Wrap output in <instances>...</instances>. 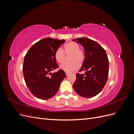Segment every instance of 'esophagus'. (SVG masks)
Segmentation results:
<instances>
[{"label":"esophagus","instance_id":"1","mask_svg":"<svg viewBox=\"0 0 134 134\" xmlns=\"http://www.w3.org/2000/svg\"><path fill=\"white\" fill-rule=\"evenodd\" d=\"M65 74L66 75V76H68L69 74V72L68 71H65Z\"/></svg>","mask_w":134,"mask_h":134}]
</instances>
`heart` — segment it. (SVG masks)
I'll list each match as a JSON object with an SVG mask.
<instances>
[{
    "label": "heart",
    "mask_w": 134,
    "mask_h": 134,
    "mask_svg": "<svg viewBox=\"0 0 134 134\" xmlns=\"http://www.w3.org/2000/svg\"><path fill=\"white\" fill-rule=\"evenodd\" d=\"M79 44L75 42L70 41L64 45L63 49L58 48L55 52V59L60 64H63L66 60V56H69V62L65 63L60 68L65 71H72L78 69L85 60V53L83 50L79 48Z\"/></svg>",
    "instance_id": "1"
}]
</instances>
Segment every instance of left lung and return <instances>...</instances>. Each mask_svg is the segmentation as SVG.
<instances>
[{
  "label": "left lung",
  "mask_w": 134,
  "mask_h": 134,
  "mask_svg": "<svg viewBox=\"0 0 134 134\" xmlns=\"http://www.w3.org/2000/svg\"><path fill=\"white\" fill-rule=\"evenodd\" d=\"M72 41L84 48L85 60L79 71H86L84 74H76L72 87L79 96L91 98L102 91L107 81L109 61L106 52L99 44L90 38H77Z\"/></svg>",
  "instance_id": "1"
}]
</instances>
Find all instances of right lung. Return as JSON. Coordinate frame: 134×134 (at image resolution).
<instances>
[{
	"label": "right lung",
	"instance_id": "1",
	"mask_svg": "<svg viewBox=\"0 0 134 134\" xmlns=\"http://www.w3.org/2000/svg\"><path fill=\"white\" fill-rule=\"evenodd\" d=\"M65 41L43 38L32 46L25 56L23 73L26 84L32 94L39 99L45 100L54 96L66 76L62 69L50 72L59 68L55 52Z\"/></svg>",
	"mask_w": 134,
	"mask_h": 134
}]
</instances>
